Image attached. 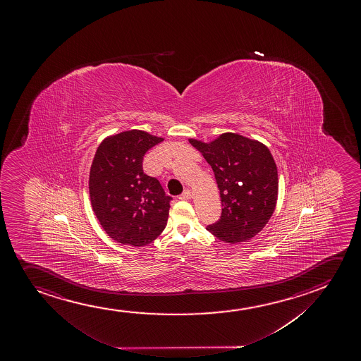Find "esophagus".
I'll list each match as a JSON object with an SVG mask.
<instances>
[{"instance_id": "34e87169", "label": "esophagus", "mask_w": 361, "mask_h": 361, "mask_svg": "<svg viewBox=\"0 0 361 361\" xmlns=\"http://www.w3.org/2000/svg\"><path fill=\"white\" fill-rule=\"evenodd\" d=\"M179 199H180V200H189V199H192V192H190L189 189H185V190L179 195Z\"/></svg>"}]
</instances>
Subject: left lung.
Masks as SVG:
<instances>
[{"label": "left lung", "mask_w": 361, "mask_h": 361, "mask_svg": "<svg viewBox=\"0 0 361 361\" xmlns=\"http://www.w3.org/2000/svg\"><path fill=\"white\" fill-rule=\"evenodd\" d=\"M189 142L212 166L220 190L221 217L207 231L227 243L253 238L269 221L278 200V169L269 149L235 133L210 142Z\"/></svg>", "instance_id": "1"}]
</instances>
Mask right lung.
<instances>
[{"mask_svg":"<svg viewBox=\"0 0 361 361\" xmlns=\"http://www.w3.org/2000/svg\"><path fill=\"white\" fill-rule=\"evenodd\" d=\"M161 141L144 130H126L106 136L97 149L88 180L92 209L118 243L149 245L167 225L172 197L142 171L144 154Z\"/></svg>","mask_w":361,"mask_h":361,"instance_id":"obj_1","label":"right lung"}]
</instances>
